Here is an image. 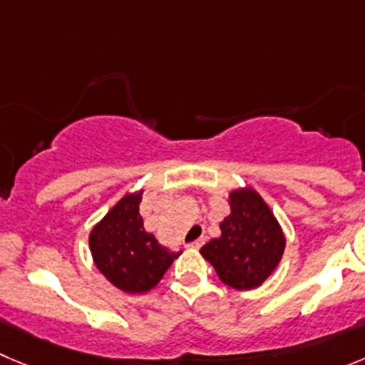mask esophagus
<instances>
[{"label":"esophagus","instance_id":"1","mask_svg":"<svg viewBox=\"0 0 365 365\" xmlns=\"http://www.w3.org/2000/svg\"><path fill=\"white\" fill-rule=\"evenodd\" d=\"M202 244H204V238H197L195 242H192V244H188V247L199 249V247H202Z\"/></svg>","mask_w":365,"mask_h":365}]
</instances>
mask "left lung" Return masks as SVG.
<instances>
[{"label": "left lung", "mask_w": 365, "mask_h": 365, "mask_svg": "<svg viewBox=\"0 0 365 365\" xmlns=\"http://www.w3.org/2000/svg\"><path fill=\"white\" fill-rule=\"evenodd\" d=\"M229 206L231 213L220 222L222 235L207 242L200 255L231 289H258L279 265L287 238L256 190H232Z\"/></svg>", "instance_id": "obj_1"}]
</instances>
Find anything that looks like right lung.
<instances>
[{
    "mask_svg": "<svg viewBox=\"0 0 365 365\" xmlns=\"http://www.w3.org/2000/svg\"><path fill=\"white\" fill-rule=\"evenodd\" d=\"M141 195L143 190L121 197L89 232L96 269L127 294L154 289L182 252L166 249L145 229L140 215Z\"/></svg>",
    "mask_w": 365,
    "mask_h": 365,
    "instance_id": "obj_1",
    "label": "right lung"
}]
</instances>
